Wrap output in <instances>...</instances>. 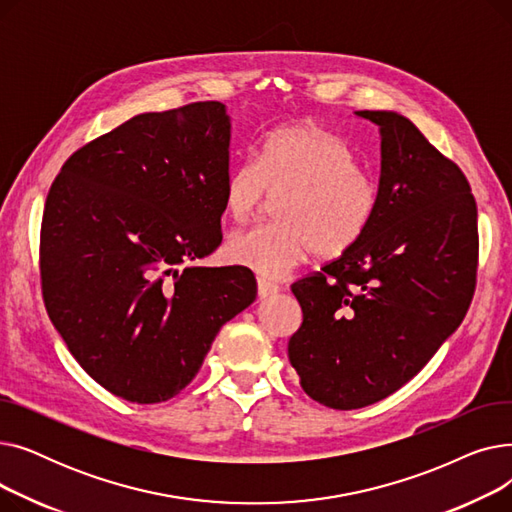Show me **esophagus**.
I'll return each mask as SVG.
<instances>
[{
    "label": "esophagus",
    "mask_w": 512,
    "mask_h": 512,
    "mask_svg": "<svg viewBox=\"0 0 512 512\" xmlns=\"http://www.w3.org/2000/svg\"><path fill=\"white\" fill-rule=\"evenodd\" d=\"M278 290H280V286L276 282L267 280V278H257V292H259L261 299L272 297V294H276Z\"/></svg>",
    "instance_id": "esophagus-1"
}]
</instances>
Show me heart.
<instances>
[{
    "label": "heart",
    "mask_w": 512,
    "mask_h": 512,
    "mask_svg": "<svg viewBox=\"0 0 512 512\" xmlns=\"http://www.w3.org/2000/svg\"><path fill=\"white\" fill-rule=\"evenodd\" d=\"M270 195L276 222L238 230L228 257L249 270L282 278L313 251L334 259L355 249L380 211V184L357 155L315 120H294L265 134L257 157L228 172L222 201L234 222H249Z\"/></svg>",
    "instance_id": "1"
}]
</instances>
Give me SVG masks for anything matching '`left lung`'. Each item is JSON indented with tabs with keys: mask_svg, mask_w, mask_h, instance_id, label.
I'll return each mask as SVG.
<instances>
[{
	"mask_svg": "<svg viewBox=\"0 0 512 512\" xmlns=\"http://www.w3.org/2000/svg\"><path fill=\"white\" fill-rule=\"evenodd\" d=\"M380 126L382 203L355 249L292 284L303 324L288 342L303 390L321 405H373L409 380L461 326L477 282L469 180L396 112Z\"/></svg>",
	"mask_w": 512,
	"mask_h": 512,
	"instance_id": "obj_1",
	"label": "left lung"
}]
</instances>
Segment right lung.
Instances as JSON below:
<instances>
[{
	"mask_svg": "<svg viewBox=\"0 0 512 512\" xmlns=\"http://www.w3.org/2000/svg\"><path fill=\"white\" fill-rule=\"evenodd\" d=\"M230 120L220 101L134 116L76 149L43 209L47 315L91 378L128 402L176 396L257 297L249 267H182L220 247Z\"/></svg>",
	"mask_w": 512,
	"mask_h": 512,
	"instance_id": "1",
	"label": "right lung"
}]
</instances>
